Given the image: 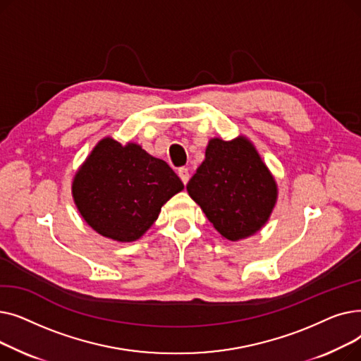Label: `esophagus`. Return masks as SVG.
<instances>
[{"label":"esophagus","mask_w":361,"mask_h":361,"mask_svg":"<svg viewBox=\"0 0 361 361\" xmlns=\"http://www.w3.org/2000/svg\"><path fill=\"white\" fill-rule=\"evenodd\" d=\"M178 176H180V178H181V181H183L184 184H187L188 180H190V173H188L187 168H180V169H178Z\"/></svg>","instance_id":"1"}]
</instances>
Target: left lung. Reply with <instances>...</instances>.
<instances>
[{"label":"left lung","instance_id":"obj_1","mask_svg":"<svg viewBox=\"0 0 361 361\" xmlns=\"http://www.w3.org/2000/svg\"><path fill=\"white\" fill-rule=\"evenodd\" d=\"M187 192L222 238L230 241L260 231L278 199L272 173L245 136L211 139Z\"/></svg>","mask_w":361,"mask_h":361}]
</instances>
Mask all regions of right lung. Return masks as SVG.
Returning a JSON list of instances; mask_svg holds the SVG:
<instances>
[{"label": "right lung", "mask_w": 361, "mask_h": 361, "mask_svg": "<svg viewBox=\"0 0 361 361\" xmlns=\"http://www.w3.org/2000/svg\"><path fill=\"white\" fill-rule=\"evenodd\" d=\"M184 188L169 165L140 145L106 136L74 174L71 195L82 218L105 238L131 243L158 219L161 207Z\"/></svg>", "instance_id": "obj_1"}]
</instances>
